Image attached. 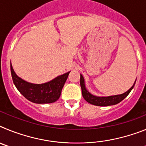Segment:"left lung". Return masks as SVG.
I'll return each mask as SVG.
<instances>
[{
    "label": "left lung",
    "instance_id": "1",
    "mask_svg": "<svg viewBox=\"0 0 146 146\" xmlns=\"http://www.w3.org/2000/svg\"><path fill=\"white\" fill-rule=\"evenodd\" d=\"M135 82H136V80H135L132 87H131V88L129 91H127L123 94L108 96V97H98V96H93L92 94H90L86 90V86H85L84 78L82 75H80V86L81 89H82V96L86 102L91 104L97 105V106H110V105H113V104H116L119 103L120 102L122 101L123 99H125L126 96H128V94L131 92V91L135 86Z\"/></svg>",
    "mask_w": 146,
    "mask_h": 146
}]
</instances>
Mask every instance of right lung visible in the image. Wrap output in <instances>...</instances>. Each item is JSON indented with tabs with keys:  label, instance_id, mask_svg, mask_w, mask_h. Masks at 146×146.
Segmentation results:
<instances>
[{
	"label": "right lung",
	"instance_id": "obj_1",
	"mask_svg": "<svg viewBox=\"0 0 146 146\" xmlns=\"http://www.w3.org/2000/svg\"><path fill=\"white\" fill-rule=\"evenodd\" d=\"M11 73L13 82L17 90L27 99L37 104H47L57 101L61 94L62 88L69 76V72L57 77L44 84H33L22 80L15 74L11 64Z\"/></svg>",
	"mask_w": 146,
	"mask_h": 146
}]
</instances>
